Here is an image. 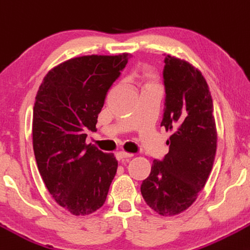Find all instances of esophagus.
<instances>
[{"mask_svg": "<svg viewBox=\"0 0 250 250\" xmlns=\"http://www.w3.org/2000/svg\"><path fill=\"white\" fill-rule=\"evenodd\" d=\"M130 157H133V155L127 154V152H125V151H120V152H117V154H116L117 161H125V159L130 158Z\"/></svg>", "mask_w": 250, "mask_h": 250, "instance_id": "1", "label": "esophagus"}]
</instances>
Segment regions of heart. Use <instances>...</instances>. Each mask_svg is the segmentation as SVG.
I'll return each mask as SVG.
<instances>
[{
	"label": "heart",
	"mask_w": 250,
	"mask_h": 250,
	"mask_svg": "<svg viewBox=\"0 0 250 250\" xmlns=\"http://www.w3.org/2000/svg\"><path fill=\"white\" fill-rule=\"evenodd\" d=\"M140 80H141V83H142L144 85V88H146V87L156 86L155 74L149 70H144V71L141 72Z\"/></svg>",
	"instance_id": "1"
}]
</instances>
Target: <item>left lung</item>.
<instances>
[{
    "label": "left lung",
    "mask_w": 250,
    "mask_h": 250,
    "mask_svg": "<svg viewBox=\"0 0 250 250\" xmlns=\"http://www.w3.org/2000/svg\"><path fill=\"white\" fill-rule=\"evenodd\" d=\"M164 113L161 125L172 131L169 152L155 159L141 185L155 212L171 216L188 209L211 173L216 151L213 100L205 78L185 60L164 59Z\"/></svg>",
    "instance_id": "8db88e82"
}]
</instances>
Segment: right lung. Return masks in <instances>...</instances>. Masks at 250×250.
<instances>
[{"mask_svg":"<svg viewBox=\"0 0 250 250\" xmlns=\"http://www.w3.org/2000/svg\"><path fill=\"white\" fill-rule=\"evenodd\" d=\"M130 55L83 56L52 68L39 86L32 141L42 179L55 200L74 215L95 212L106 201L117 161L92 144L107 92Z\"/></svg>","mask_w":250,"mask_h":250,"instance_id":"add662e5","label":"right lung"}]
</instances>
